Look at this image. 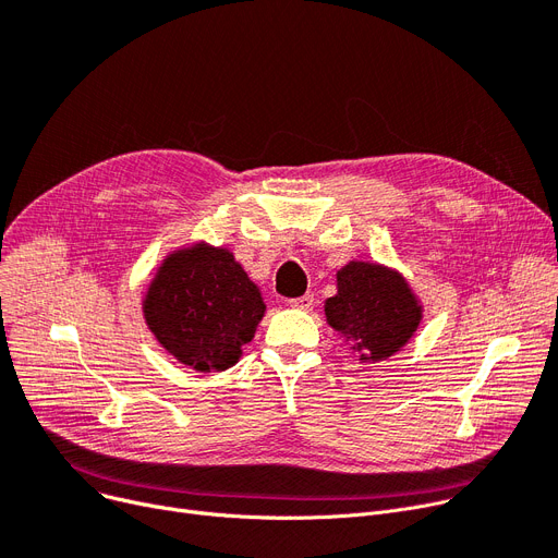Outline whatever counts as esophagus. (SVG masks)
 Listing matches in <instances>:
<instances>
[{
    "label": "esophagus",
    "instance_id": "1",
    "mask_svg": "<svg viewBox=\"0 0 558 558\" xmlns=\"http://www.w3.org/2000/svg\"><path fill=\"white\" fill-rule=\"evenodd\" d=\"M289 305L299 307V310H312L314 307V294H312V291H307V294H303L299 299H291Z\"/></svg>",
    "mask_w": 558,
    "mask_h": 558
}]
</instances>
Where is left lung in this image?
I'll list each match as a JSON object with an SVG mask.
<instances>
[{"instance_id": "8db88e82", "label": "left lung", "mask_w": 558, "mask_h": 558, "mask_svg": "<svg viewBox=\"0 0 558 558\" xmlns=\"http://www.w3.org/2000/svg\"><path fill=\"white\" fill-rule=\"evenodd\" d=\"M337 296L326 301L328 324L357 339V348L371 360L393 355L416 332L421 307L398 274L350 262L337 274Z\"/></svg>"}]
</instances>
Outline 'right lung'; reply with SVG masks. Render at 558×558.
Returning a JSON list of instances; mask_svg holds the SVG:
<instances>
[{
	"label": "right lung",
	"instance_id": "obj_1",
	"mask_svg": "<svg viewBox=\"0 0 558 558\" xmlns=\"http://www.w3.org/2000/svg\"><path fill=\"white\" fill-rule=\"evenodd\" d=\"M144 314L175 360L196 371H223L253 339L264 303L228 251L198 244L165 259Z\"/></svg>",
	"mask_w": 558,
	"mask_h": 558
}]
</instances>
